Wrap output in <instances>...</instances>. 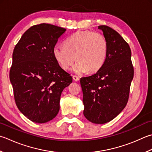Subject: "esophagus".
<instances>
[{
	"mask_svg": "<svg viewBox=\"0 0 152 152\" xmlns=\"http://www.w3.org/2000/svg\"><path fill=\"white\" fill-rule=\"evenodd\" d=\"M72 78H73V80H74V81H76V82H78L80 80V78L77 76H73Z\"/></svg>",
	"mask_w": 152,
	"mask_h": 152,
	"instance_id": "obj_1",
	"label": "esophagus"
}]
</instances>
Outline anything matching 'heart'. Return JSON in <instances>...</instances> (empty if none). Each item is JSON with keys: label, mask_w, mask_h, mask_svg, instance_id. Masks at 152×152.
<instances>
[{"label": "heart", "mask_w": 152, "mask_h": 152, "mask_svg": "<svg viewBox=\"0 0 152 152\" xmlns=\"http://www.w3.org/2000/svg\"><path fill=\"white\" fill-rule=\"evenodd\" d=\"M64 45H56L53 50L55 60L64 70L70 68L76 57L78 62L72 67V72L94 73L102 68L106 60L108 43L100 33L78 31L68 37Z\"/></svg>", "instance_id": "heart-1"}]
</instances>
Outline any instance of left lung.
<instances>
[{
	"label": "left lung",
	"mask_w": 152,
	"mask_h": 152,
	"mask_svg": "<svg viewBox=\"0 0 152 152\" xmlns=\"http://www.w3.org/2000/svg\"><path fill=\"white\" fill-rule=\"evenodd\" d=\"M108 43L106 60L90 76L80 79L83 91L84 115L95 124L115 118L125 107L134 77L131 50L125 40L113 29L99 26Z\"/></svg>",
	"instance_id": "8db88e82"
}]
</instances>
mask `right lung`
<instances>
[{
    "label": "right lung",
    "mask_w": 152,
    "mask_h": 152,
    "mask_svg": "<svg viewBox=\"0 0 152 152\" xmlns=\"http://www.w3.org/2000/svg\"><path fill=\"white\" fill-rule=\"evenodd\" d=\"M66 29L49 23L29 28L14 47L10 80L20 111L32 122L47 123L60 109L64 89L72 77L59 66L53 50Z\"/></svg>",
    "instance_id": "add662e5"
}]
</instances>
